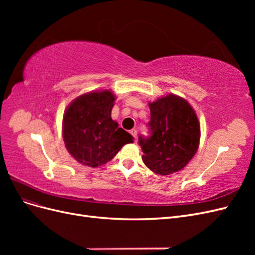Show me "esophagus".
<instances>
[{"label":"esophagus","instance_id":"1","mask_svg":"<svg viewBox=\"0 0 255 255\" xmlns=\"http://www.w3.org/2000/svg\"><path fill=\"white\" fill-rule=\"evenodd\" d=\"M129 134L132 135V136L135 138V139H136V137H137V130H136V129H134V128L130 129V130H129Z\"/></svg>","mask_w":255,"mask_h":255}]
</instances>
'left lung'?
<instances>
[{"label":"left lung","mask_w":255,"mask_h":255,"mask_svg":"<svg viewBox=\"0 0 255 255\" xmlns=\"http://www.w3.org/2000/svg\"><path fill=\"white\" fill-rule=\"evenodd\" d=\"M150 136H139L142 161L159 175L180 171L196 154L200 140V125L190 104L174 95L149 103Z\"/></svg>","instance_id":"8db88e82"}]
</instances>
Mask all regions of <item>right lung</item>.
Segmentation results:
<instances>
[{
  "label": "right lung",
  "mask_w": 255,
  "mask_h": 255,
  "mask_svg": "<svg viewBox=\"0 0 255 255\" xmlns=\"http://www.w3.org/2000/svg\"><path fill=\"white\" fill-rule=\"evenodd\" d=\"M115 96L110 90L92 91L76 98L63 119L68 152L82 165L96 168L114 158L134 138L111 117Z\"/></svg>",
  "instance_id": "obj_1"
}]
</instances>
